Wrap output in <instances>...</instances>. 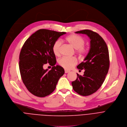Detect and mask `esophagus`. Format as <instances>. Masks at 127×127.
Listing matches in <instances>:
<instances>
[{"label": "esophagus", "mask_w": 127, "mask_h": 127, "mask_svg": "<svg viewBox=\"0 0 127 127\" xmlns=\"http://www.w3.org/2000/svg\"><path fill=\"white\" fill-rule=\"evenodd\" d=\"M64 72H65V73H67L69 72V70H66V69H65V70H64Z\"/></svg>", "instance_id": "esophagus-1"}]
</instances>
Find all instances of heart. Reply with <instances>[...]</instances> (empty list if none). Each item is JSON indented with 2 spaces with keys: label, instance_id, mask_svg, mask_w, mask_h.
<instances>
[{
  "label": "heart",
  "instance_id": "b5f03b06",
  "mask_svg": "<svg viewBox=\"0 0 127 127\" xmlns=\"http://www.w3.org/2000/svg\"><path fill=\"white\" fill-rule=\"evenodd\" d=\"M65 40L76 50V53L80 56L85 55L87 52V48L84 46L85 40L81 36L72 34L67 36ZM62 42L58 40L55 42L53 45V51L56 56L60 55ZM61 66L66 69L72 68L77 64V60L74 58H63L59 61Z\"/></svg>",
  "mask_w": 127,
  "mask_h": 127
}]
</instances>
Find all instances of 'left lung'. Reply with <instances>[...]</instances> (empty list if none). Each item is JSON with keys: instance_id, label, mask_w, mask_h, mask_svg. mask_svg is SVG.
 <instances>
[{"instance_id": "obj_1", "label": "left lung", "mask_w": 127, "mask_h": 127, "mask_svg": "<svg viewBox=\"0 0 127 127\" xmlns=\"http://www.w3.org/2000/svg\"><path fill=\"white\" fill-rule=\"evenodd\" d=\"M85 34L91 39L90 48L84 62L77 66L85 69L83 76L77 73V79L72 82L73 90L80 95L87 96L95 93L104 83L109 66V54L106 43L98 33L85 30L76 32Z\"/></svg>"}]
</instances>
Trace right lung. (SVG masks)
I'll return each instance as SVG.
<instances>
[{"label":"right lung","mask_w":127,"mask_h":127,"mask_svg":"<svg viewBox=\"0 0 127 127\" xmlns=\"http://www.w3.org/2000/svg\"><path fill=\"white\" fill-rule=\"evenodd\" d=\"M65 33L40 29L24 42L19 55V70L23 84L33 95L44 97L52 93L64 73L63 67L55 65L57 61L53 45ZM47 63L53 66L50 71L43 68Z\"/></svg>","instance_id":"1"}]
</instances>
